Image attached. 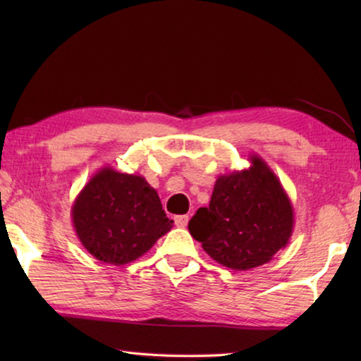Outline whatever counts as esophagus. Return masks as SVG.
I'll return each mask as SVG.
<instances>
[{
  "instance_id": "obj_1",
  "label": "esophagus",
  "mask_w": 361,
  "mask_h": 361,
  "mask_svg": "<svg viewBox=\"0 0 361 361\" xmlns=\"http://www.w3.org/2000/svg\"><path fill=\"white\" fill-rule=\"evenodd\" d=\"M189 221V216L188 215H178L175 216V224L178 226V228H186Z\"/></svg>"
}]
</instances>
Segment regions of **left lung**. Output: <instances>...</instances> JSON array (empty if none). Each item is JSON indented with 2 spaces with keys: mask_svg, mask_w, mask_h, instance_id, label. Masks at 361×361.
Returning <instances> with one entry per match:
<instances>
[{
  "mask_svg": "<svg viewBox=\"0 0 361 361\" xmlns=\"http://www.w3.org/2000/svg\"><path fill=\"white\" fill-rule=\"evenodd\" d=\"M243 170L219 175L209 207L195 212L188 229L221 266L248 271L288 245L295 212L288 194L258 154Z\"/></svg>",
  "mask_w": 361,
  "mask_h": 361,
  "instance_id": "1",
  "label": "left lung"
}]
</instances>
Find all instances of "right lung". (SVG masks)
<instances>
[{"mask_svg":"<svg viewBox=\"0 0 361 361\" xmlns=\"http://www.w3.org/2000/svg\"><path fill=\"white\" fill-rule=\"evenodd\" d=\"M79 242L99 261L122 266L135 261L172 229L157 191L142 175L103 167L71 207Z\"/></svg>","mask_w":361,"mask_h":361,"instance_id":"1","label":"right lung"}]
</instances>
